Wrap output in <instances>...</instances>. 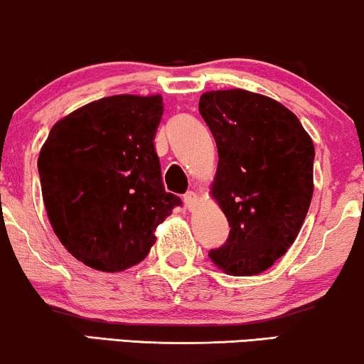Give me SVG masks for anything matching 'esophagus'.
<instances>
[{
	"label": "esophagus",
	"instance_id": "obj_1",
	"mask_svg": "<svg viewBox=\"0 0 364 364\" xmlns=\"http://www.w3.org/2000/svg\"><path fill=\"white\" fill-rule=\"evenodd\" d=\"M183 203H186V208L189 209V211H194L196 206H198L199 203V198L196 192H187L186 196H183Z\"/></svg>",
	"mask_w": 364,
	"mask_h": 364
}]
</instances>
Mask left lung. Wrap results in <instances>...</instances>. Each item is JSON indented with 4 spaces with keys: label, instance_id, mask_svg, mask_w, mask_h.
<instances>
[{
    "label": "left lung",
    "instance_id": "8db88e82",
    "mask_svg": "<svg viewBox=\"0 0 364 364\" xmlns=\"http://www.w3.org/2000/svg\"><path fill=\"white\" fill-rule=\"evenodd\" d=\"M199 112L220 158L211 194L230 225L209 259L226 274H260L293 245L309 213L314 141L291 110L247 90L203 93Z\"/></svg>",
    "mask_w": 364,
    "mask_h": 364
}]
</instances>
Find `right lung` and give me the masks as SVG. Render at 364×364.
<instances>
[{"label":"right lung","mask_w":364,"mask_h":364,"mask_svg":"<svg viewBox=\"0 0 364 364\" xmlns=\"http://www.w3.org/2000/svg\"><path fill=\"white\" fill-rule=\"evenodd\" d=\"M160 95H114L58 121L38 155L42 198L59 242L85 266L121 272L148 255L181 198L165 192Z\"/></svg>","instance_id":"right-lung-1"}]
</instances>
